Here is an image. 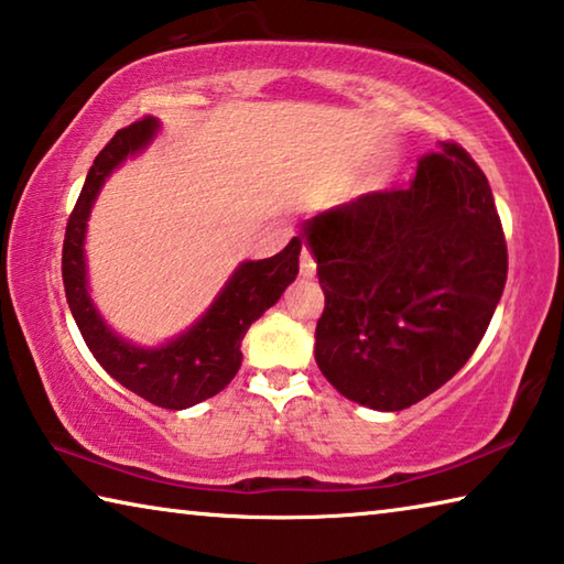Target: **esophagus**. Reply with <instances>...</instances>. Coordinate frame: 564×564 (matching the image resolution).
Listing matches in <instances>:
<instances>
[{
    "label": "esophagus",
    "mask_w": 564,
    "mask_h": 564,
    "mask_svg": "<svg viewBox=\"0 0 564 564\" xmlns=\"http://www.w3.org/2000/svg\"><path fill=\"white\" fill-rule=\"evenodd\" d=\"M315 272H317L315 257H312L307 249H302V254H300V274L307 276V280H312V276H315Z\"/></svg>",
    "instance_id": "esophagus-1"
}]
</instances>
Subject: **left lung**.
I'll list each match as a JSON object with an SVG mask.
<instances>
[{
  "label": "left lung",
  "instance_id": "1",
  "mask_svg": "<svg viewBox=\"0 0 564 564\" xmlns=\"http://www.w3.org/2000/svg\"><path fill=\"white\" fill-rule=\"evenodd\" d=\"M302 237L325 292L317 367L369 410H404L452 380L505 290L492 189L455 142L424 154L410 187L322 212Z\"/></svg>",
  "mask_w": 564,
  "mask_h": 564
}]
</instances>
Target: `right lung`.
<instances>
[{
	"mask_svg": "<svg viewBox=\"0 0 564 564\" xmlns=\"http://www.w3.org/2000/svg\"><path fill=\"white\" fill-rule=\"evenodd\" d=\"M156 129H160V119L144 117L140 122L119 129L97 154L67 221L62 280L72 317L105 372L156 408L187 410L192 404L215 397L235 380L242 365V339L249 325L282 297V292L300 272L302 237H292V242L280 254L267 257V260L239 262L205 315L164 345L144 347L117 335L101 319L89 294L85 252L87 221L109 174L122 167L129 156L140 154L154 140Z\"/></svg>",
	"mask_w": 564,
	"mask_h": 564,
	"instance_id": "right-lung-1",
	"label": "right lung"
}]
</instances>
